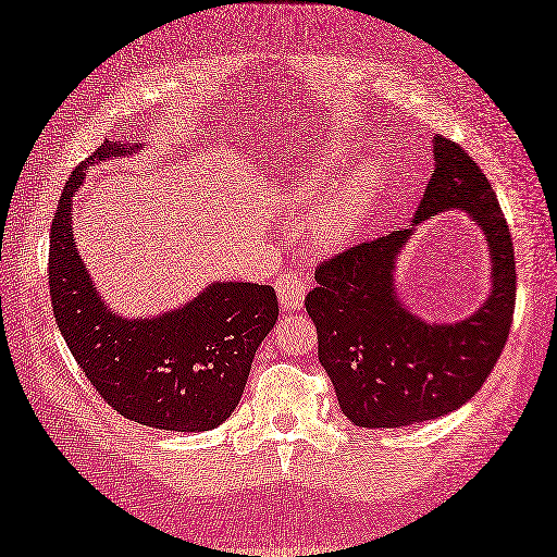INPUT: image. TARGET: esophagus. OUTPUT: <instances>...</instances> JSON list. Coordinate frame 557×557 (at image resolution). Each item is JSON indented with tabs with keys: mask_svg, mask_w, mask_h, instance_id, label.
Here are the masks:
<instances>
[{
	"mask_svg": "<svg viewBox=\"0 0 557 557\" xmlns=\"http://www.w3.org/2000/svg\"><path fill=\"white\" fill-rule=\"evenodd\" d=\"M276 293L281 300V308L290 312V310H300L305 293H308V278H305L298 269H288L276 278Z\"/></svg>",
	"mask_w": 557,
	"mask_h": 557,
	"instance_id": "obj_1",
	"label": "esophagus"
}]
</instances>
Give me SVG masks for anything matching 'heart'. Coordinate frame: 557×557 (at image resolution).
<instances>
[{
    "label": "heart",
    "mask_w": 557,
    "mask_h": 557,
    "mask_svg": "<svg viewBox=\"0 0 557 557\" xmlns=\"http://www.w3.org/2000/svg\"><path fill=\"white\" fill-rule=\"evenodd\" d=\"M350 168H354V153H350L346 141L336 139V136L329 141H322L317 153L310 156L308 163L300 170L295 185H290L293 197L298 201L324 199L329 195V189L342 183ZM372 183V173L356 177L354 183L346 187L344 195L329 201L320 211V215H317L314 233L324 247H342L344 243H348L362 209H366Z\"/></svg>",
    "instance_id": "heart-1"
}]
</instances>
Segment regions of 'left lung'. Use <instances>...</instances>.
Returning <instances> with one entry per match:
<instances>
[{"mask_svg":"<svg viewBox=\"0 0 557 557\" xmlns=\"http://www.w3.org/2000/svg\"><path fill=\"white\" fill-rule=\"evenodd\" d=\"M433 156V177L411 225L442 211L469 213L487 240L493 288L467 320L437 324L413 314L394 288L396 257L413 228L360 243L317 267L305 310L338 406L358 428H404L457 411L483 387L509 336L517 271L500 203L459 144L435 136Z\"/></svg>","mask_w":557,"mask_h":557,"instance_id":"1","label":"left lung"}]
</instances>
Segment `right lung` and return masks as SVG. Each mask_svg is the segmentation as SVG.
<instances>
[{
	"instance_id": "right-lung-1",
	"label": "right lung",
	"mask_w": 557,
	"mask_h": 557,
	"mask_svg": "<svg viewBox=\"0 0 557 557\" xmlns=\"http://www.w3.org/2000/svg\"><path fill=\"white\" fill-rule=\"evenodd\" d=\"M141 146L103 141L66 183L50 228L54 322L94 389L134 423L201 433L240 404L259 344L278 320L271 286L215 281L183 308L127 320L100 298L78 255L72 197L90 163L132 156Z\"/></svg>"
}]
</instances>
